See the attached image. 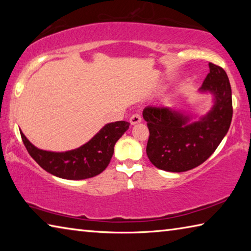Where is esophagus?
Listing matches in <instances>:
<instances>
[{
    "instance_id": "1",
    "label": "esophagus",
    "mask_w": 251,
    "mask_h": 251,
    "mask_svg": "<svg viewBox=\"0 0 251 251\" xmlns=\"http://www.w3.org/2000/svg\"><path fill=\"white\" fill-rule=\"evenodd\" d=\"M129 122H130V125L139 124V123L142 122V117H141V115H139V114H134V115L130 117Z\"/></svg>"
}]
</instances>
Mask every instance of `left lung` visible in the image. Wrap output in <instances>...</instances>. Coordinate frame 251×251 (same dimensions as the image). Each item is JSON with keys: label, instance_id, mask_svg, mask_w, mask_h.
<instances>
[{"label": "left lung", "instance_id": "left-lung-1", "mask_svg": "<svg viewBox=\"0 0 251 251\" xmlns=\"http://www.w3.org/2000/svg\"><path fill=\"white\" fill-rule=\"evenodd\" d=\"M199 93L211 94L212 106L198 121L171 107L144 108L143 117L150 129L146 152L157 168L172 173L190 171L209 158L228 133L232 100L224 69L209 63V73Z\"/></svg>", "mask_w": 251, "mask_h": 251}]
</instances>
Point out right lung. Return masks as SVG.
<instances>
[{
	"label": "right lung",
	"instance_id": "1",
	"mask_svg": "<svg viewBox=\"0 0 251 251\" xmlns=\"http://www.w3.org/2000/svg\"><path fill=\"white\" fill-rule=\"evenodd\" d=\"M128 127L124 121L108 123L86 144L67 151L40 150L22 131L21 136L28 154L46 172L63 179L80 180L99 175L108 166L114 146Z\"/></svg>",
	"mask_w": 251,
	"mask_h": 251
}]
</instances>
